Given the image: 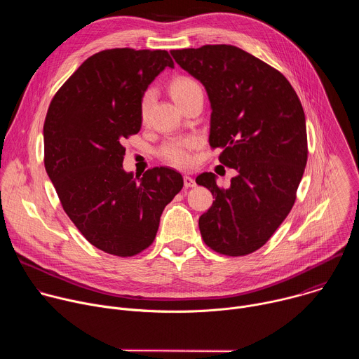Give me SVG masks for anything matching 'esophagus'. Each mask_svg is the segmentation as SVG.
<instances>
[{"mask_svg": "<svg viewBox=\"0 0 359 359\" xmlns=\"http://www.w3.org/2000/svg\"><path fill=\"white\" fill-rule=\"evenodd\" d=\"M183 183H184L186 187H194V186H196L194 179L190 177V176H184V177H183Z\"/></svg>", "mask_w": 359, "mask_h": 359, "instance_id": "esophagus-1", "label": "esophagus"}]
</instances>
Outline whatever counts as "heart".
I'll return each instance as SVG.
<instances>
[{
  "mask_svg": "<svg viewBox=\"0 0 359 359\" xmlns=\"http://www.w3.org/2000/svg\"><path fill=\"white\" fill-rule=\"evenodd\" d=\"M197 92H201L200 85L193 81L191 78L187 76H180L176 78L170 83V95L175 99L177 105H182L184 100L196 95ZM151 99H153V90H147L143 97H142V104H140V116L144 119L149 108L151 105ZM194 146L193 139H172L166 142L162 149H161V155L170 162L172 165L176 166H189L191 163V155H190V149Z\"/></svg>",
  "mask_w": 359,
  "mask_h": 359,
  "instance_id": "1",
  "label": "heart"
}]
</instances>
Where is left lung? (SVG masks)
<instances>
[{"label": "left lung", "mask_w": 359, "mask_h": 359, "mask_svg": "<svg viewBox=\"0 0 359 359\" xmlns=\"http://www.w3.org/2000/svg\"><path fill=\"white\" fill-rule=\"evenodd\" d=\"M210 100L212 147L236 170L227 189L217 176L196 183L215 201L200 216L201 237L212 250L237 257L264 245L288 216L306 165L301 102L283 74L233 45L170 50Z\"/></svg>", "instance_id": "1"}]
</instances>
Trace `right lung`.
<instances>
[{
	"instance_id": "obj_1",
	"label": "right lung",
	"mask_w": 359,
	"mask_h": 359,
	"mask_svg": "<svg viewBox=\"0 0 359 359\" xmlns=\"http://www.w3.org/2000/svg\"><path fill=\"white\" fill-rule=\"evenodd\" d=\"M166 68H175L168 50H102L57 92L43 123L45 170L65 213L92 245L119 257L153 243L183 187L173 169L135 176L122 165V140L140 130L142 97Z\"/></svg>"
}]
</instances>
